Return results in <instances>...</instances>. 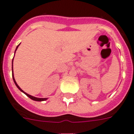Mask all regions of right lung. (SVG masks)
Segmentation results:
<instances>
[{"label": "right lung", "mask_w": 134, "mask_h": 134, "mask_svg": "<svg viewBox=\"0 0 134 134\" xmlns=\"http://www.w3.org/2000/svg\"><path fill=\"white\" fill-rule=\"evenodd\" d=\"M19 45H18L17 47H16V50H15V52H16V49H17L18 47L19 46ZM12 75H13V81H14V83H15V85H16V87H17L19 88V90H20V91H22V92H23L24 93H25V95H26V96H28V97H29V98H31V99L34 100V101H37V102H42V101H44V100H47V98H38V97H33V96H30V95H29V94H27V93H25V91H23V90H21V89H20V87H19V85H17V83H16V81H15V79H14V75H13V73H12Z\"/></svg>", "instance_id": "obj_1"}]
</instances>
